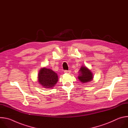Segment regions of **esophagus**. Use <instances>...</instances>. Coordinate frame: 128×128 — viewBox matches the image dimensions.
I'll list each match as a JSON object with an SVG mask.
<instances>
[{"mask_svg":"<svg viewBox=\"0 0 128 128\" xmlns=\"http://www.w3.org/2000/svg\"><path fill=\"white\" fill-rule=\"evenodd\" d=\"M70 70H65L64 71V72L65 73V74H70Z\"/></svg>","mask_w":128,"mask_h":128,"instance_id":"1","label":"esophagus"}]
</instances>
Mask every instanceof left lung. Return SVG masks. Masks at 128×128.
<instances>
[{
    "label": "left lung",
    "mask_w": 128,
    "mask_h": 128,
    "mask_svg": "<svg viewBox=\"0 0 128 128\" xmlns=\"http://www.w3.org/2000/svg\"><path fill=\"white\" fill-rule=\"evenodd\" d=\"M78 79L82 83L91 82L93 79V75L91 71L86 66H82L79 70Z\"/></svg>",
    "instance_id": "1"
}]
</instances>
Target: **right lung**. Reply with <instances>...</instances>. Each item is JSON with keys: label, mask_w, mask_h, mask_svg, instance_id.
Returning a JSON list of instances; mask_svg holds the SVG:
<instances>
[{"label": "right lung", "mask_w": 128, "mask_h": 128, "mask_svg": "<svg viewBox=\"0 0 128 128\" xmlns=\"http://www.w3.org/2000/svg\"><path fill=\"white\" fill-rule=\"evenodd\" d=\"M38 82L44 88H53L58 80V76L52 69L44 67L41 68L38 74Z\"/></svg>", "instance_id": "obj_1"}]
</instances>
